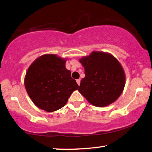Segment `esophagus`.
<instances>
[{
  "instance_id": "obj_1",
  "label": "esophagus",
  "mask_w": 152,
  "mask_h": 152,
  "mask_svg": "<svg viewBox=\"0 0 152 152\" xmlns=\"http://www.w3.org/2000/svg\"><path fill=\"white\" fill-rule=\"evenodd\" d=\"M76 83H77V84H78V85H80V79H78V80H76Z\"/></svg>"
}]
</instances>
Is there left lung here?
I'll list each match as a JSON object with an SVG mask.
<instances>
[{
  "mask_svg": "<svg viewBox=\"0 0 152 152\" xmlns=\"http://www.w3.org/2000/svg\"><path fill=\"white\" fill-rule=\"evenodd\" d=\"M80 62L85 77L78 91L91 104L104 107L114 102L121 94L126 77L121 64L111 54L93 52Z\"/></svg>",
  "mask_w": 152,
  "mask_h": 152,
  "instance_id": "obj_1",
  "label": "left lung"
}]
</instances>
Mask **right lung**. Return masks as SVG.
I'll use <instances>...</instances> for the list:
<instances>
[{"label":"right lung","instance_id":"obj_1","mask_svg":"<svg viewBox=\"0 0 152 152\" xmlns=\"http://www.w3.org/2000/svg\"><path fill=\"white\" fill-rule=\"evenodd\" d=\"M24 85L33 103L47 112L63 107L78 89L71 72L65 68V60L54 54L41 56L31 65Z\"/></svg>","mask_w":152,"mask_h":152}]
</instances>
